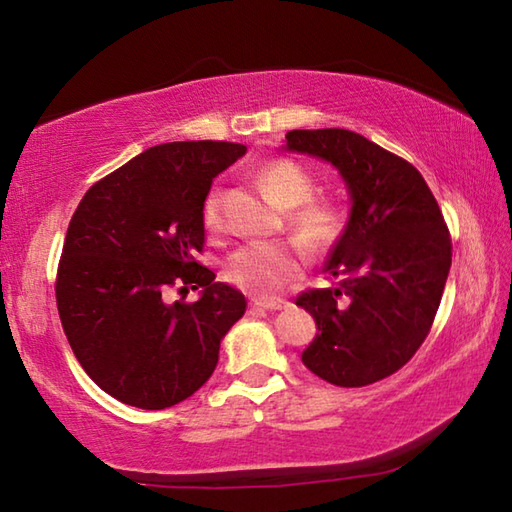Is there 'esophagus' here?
I'll return each mask as SVG.
<instances>
[{
  "label": "esophagus",
  "mask_w": 512,
  "mask_h": 512,
  "mask_svg": "<svg viewBox=\"0 0 512 512\" xmlns=\"http://www.w3.org/2000/svg\"><path fill=\"white\" fill-rule=\"evenodd\" d=\"M250 307L253 309H266V311H280L287 307L284 300H250Z\"/></svg>",
  "instance_id": "obj_1"
}]
</instances>
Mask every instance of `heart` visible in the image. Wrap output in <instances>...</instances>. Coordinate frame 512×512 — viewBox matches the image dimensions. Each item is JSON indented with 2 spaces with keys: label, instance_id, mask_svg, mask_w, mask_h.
Wrapping results in <instances>:
<instances>
[{
  "label": "heart",
  "instance_id": "heart-1",
  "mask_svg": "<svg viewBox=\"0 0 512 512\" xmlns=\"http://www.w3.org/2000/svg\"><path fill=\"white\" fill-rule=\"evenodd\" d=\"M257 183L275 205L289 212L293 235L314 253H323L341 237L343 207L332 198H311L314 180L293 160H271L257 169ZM203 223L221 228V192L212 189L203 203ZM305 266L302 250L287 241H250L225 262V277L241 291L257 298L280 293Z\"/></svg>",
  "mask_w": 512,
  "mask_h": 512
}]
</instances>
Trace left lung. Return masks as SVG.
<instances>
[{
    "instance_id": "8db88e82",
    "label": "left lung",
    "mask_w": 512,
    "mask_h": 512,
    "mask_svg": "<svg viewBox=\"0 0 512 512\" xmlns=\"http://www.w3.org/2000/svg\"><path fill=\"white\" fill-rule=\"evenodd\" d=\"M284 151L339 171L350 196L325 275L336 287L302 293L316 320L302 363L334 386L393 375L427 339L452 266V239L420 171L345 128L289 131Z\"/></svg>"
}]
</instances>
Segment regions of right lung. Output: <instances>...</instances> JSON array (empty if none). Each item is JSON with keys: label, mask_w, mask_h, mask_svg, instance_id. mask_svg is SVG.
Wrapping results in <instances>:
<instances>
[{"label": "right lung", "mask_w": 512, "mask_h": 512, "mask_svg": "<svg viewBox=\"0 0 512 512\" xmlns=\"http://www.w3.org/2000/svg\"><path fill=\"white\" fill-rule=\"evenodd\" d=\"M246 155L235 142H167L88 189L69 221L58 266L60 323L101 391L160 411L212 377L244 293L194 259L205 241L212 180ZM173 283L201 286L192 306L167 303Z\"/></svg>", "instance_id": "obj_1"}]
</instances>
